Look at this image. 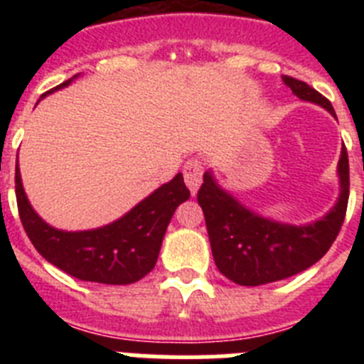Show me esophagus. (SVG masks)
Returning <instances> with one entry per match:
<instances>
[{"label": "esophagus", "mask_w": 364, "mask_h": 364, "mask_svg": "<svg viewBox=\"0 0 364 364\" xmlns=\"http://www.w3.org/2000/svg\"><path fill=\"white\" fill-rule=\"evenodd\" d=\"M202 175H204V164L200 159L193 156L188 162L184 164V180L186 186L189 188V191L195 195L198 189V186L202 184Z\"/></svg>", "instance_id": "esophagus-1"}]
</instances>
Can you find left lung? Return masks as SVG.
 Segmentation results:
<instances>
[{"label":"left lung","instance_id":"8db88e82","mask_svg":"<svg viewBox=\"0 0 364 364\" xmlns=\"http://www.w3.org/2000/svg\"><path fill=\"white\" fill-rule=\"evenodd\" d=\"M282 82L295 96L323 105L336 117L330 100L306 82L286 74ZM337 171L341 195L336 208L308 226H290L259 217L218 188L211 173H204L197 200L204 211L218 272L240 286H259L297 275L323 259L339 235L348 205L350 167L345 146Z\"/></svg>","mask_w":364,"mask_h":364}]
</instances>
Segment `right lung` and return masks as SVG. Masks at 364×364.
<instances>
[{
    "mask_svg": "<svg viewBox=\"0 0 364 364\" xmlns=\"http://www.w3.org/2000/svg\"><path fill=\"white\" fill-rule=\"evenodd\" d=\"M74 78L54 89L69 85ZM188 198L189 189L178 173L112 224L89 231H62L32 210L16 166V200L28 239L45 260L80 281L131 284L146 277L156 264L167 224Z\"/></svg>",
    "mask_w": 364,
    "mask_h": 364,
    "instance_id": "add662e5",
    "label": "right lung"
}]
</instances>
